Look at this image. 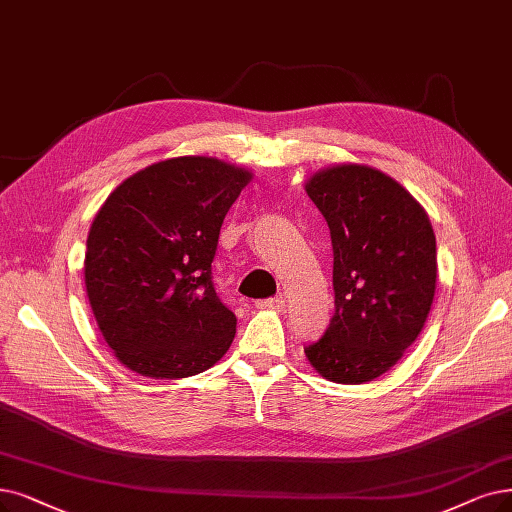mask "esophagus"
<instances>
[{
    "instance_id": "obj_1",
    "label": "esophagus",
    "mask_w": 512,
    "mask_h": 512,
    "mask_svg": "<svg viewBox=\"0 0 512 512\" xmlns=\"http://www.w3.org/2000/svg\"><path fill=\"white\" fill-rule=\"evenodd\" d=\"M256 306H258V309H262V311H283L285 309V300L281 296L267 298V300H258Z\"/></svg>"
}]
</instances>
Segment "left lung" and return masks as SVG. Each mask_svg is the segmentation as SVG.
<instances>
[{
  "mask_svg": "<svg viewBox=\"0 0 512 512\" xmlns=\"http://www.w3.org/2000/svg\"><path fill=\"white\" fill-rule=\"evenodd\" d=\"M306 193L330 227L336 304L325 334L304 346L306 359L330 382H370L410 349L431 311V220L395 178L361 163L315 172Z\"/></svg>",
  "mask_w": 512,
  "mask_h": 512,
  "instance_id": "1",
  "label": "left lung"
}]
</instances>
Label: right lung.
<instances>
[{
    "label": "right lung",
    "mask_w": 512,
    "mask_h": 512,
    "mask_svg": "<svg viewBox=\"0 0 512 512\" xmlns=\"http://www.w3.org/2000/svg\"><path fill=\"white\" fill-rule=\"evenodd\" d=\"M252 172L216 157H174L126 178L96 212L86 292L102 338L140 376L206 372L237 317L212 283L222 220Z\"/></svg>",
    "instance_id": "1"
}]
</instances>
